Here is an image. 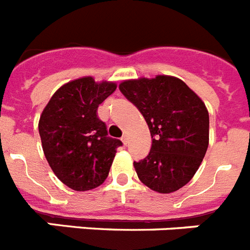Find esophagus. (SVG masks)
Returning a JSON list of instances; mask_svg holds the SVG:
<instances>
[{
    "instance_id": "esophagus-1",
    "label": "esophagus",
    "mask_w": 250,
    "mask_h": 250,
    "mask_svg": "<svg viewBox=\"0 0 250 250\" xmlns=\"http://www.w3.org/2000/svg\"><path fill=\"white\" fill-rule=\"evenodd\" d=\"M121 140H122V142H123V144L127 145V144H128V140H129V138H128V136L125 135V136H123V137L121 138Z\"/></svg>"
}]
</instances>
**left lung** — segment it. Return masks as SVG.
<instances>
[{"mask_svg":"<svg viewBox=\"0 0 250 250\" xmlns=\"http://www.w3.org/2000/svg\"><path fill=\"white\" fill-rule=\"evenodd\" d=\"M119 90L142 113L152 145L133 167L138 178L157 193H173L198 170L209 141L205 103L184 81L167 75L125 80Z\"/></svg>","mask_w":250,"mask_h":250,"instance_id":"left-lung-1","label":"left lung"}]
</instances>
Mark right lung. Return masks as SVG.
I'll return each instance as SVG.
<instances>
[{
	"mask_svg": "<svg viewBox=\"0 0 250 250\" xmlns=\"http://www.w3.org/2000/svg\"><path fill=\"white\" fill-rule=\"evenodd\" d=\"M113 81L85 76L52 95L39 119L42 147L56 177L73 190L94 189L108 177L122 142L108 137L98 106L114 93Z\"/></svg>",
	"mask_w": 250,
	"mask_h": 250,
	"instance_id": "obj_1",
	"label": "right lung"
}]
</instances>
